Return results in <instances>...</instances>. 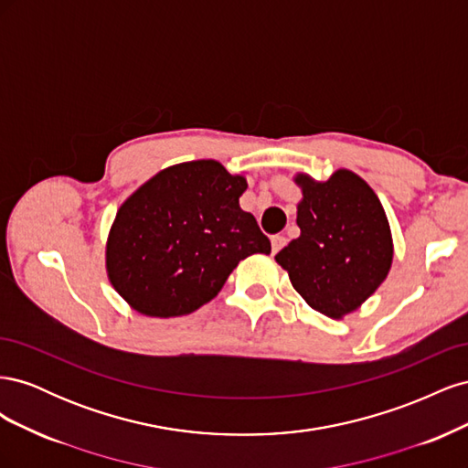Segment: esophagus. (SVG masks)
Listing matches in <instances>:
<instances>
[{
  "instance_id": "34e87169",
  "label": "esophagus",
  "mask_w": 468,
  "mask_h": 468,
  "mask_svg": "<svg viewBox=\"0 0 468 468\" xmlns=\"http://www.w3.org/2000/svg\"><path fill=\"white\" fill-rule=\"evenodd\" d=\"M287 244V238L285 236H273L271 238V251H273V256H275V253L282 248V246H285Z\"/></svg>"
}]
</instances>
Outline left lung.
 Here are the masks:
<instances>
[{
  "label": "left lung",
  "mask_w": 468,
  "mask_h": 468,
  "mask_svg": "<svg viewBox=\"0 0 468 468\" xmlns=\"http://www.w3.org/2000/svg\"><path fill=\"white\" fill-rule=\"evenodd\" d=\"M294 183L303 191L296 205L301 236L275 261L310 308L342 320L390 271L394 244L387 212L369 183L351 169H335L325 181L296 174Z\"/></svg>",
  "instance_id": "1"
}]
</instances>
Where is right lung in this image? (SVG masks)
<instances>
[{"mask_svg":"<svg viewBox=\"0 0 468 468\" xmlns=\"http://www.w3.org/2000/svg\"><path fill=\"white\" fill-rule=\"evenodd\" d=\"M244 174L220 162L169 165L126 199L111 224L107 277L136 313L152 318L191 314L215 299L234 267L271 244L239 208Z\"/></svg>","mask_w":468,"mask_h":468,"instance_id":"add662e5","label":"right lung"}]
</instances>
